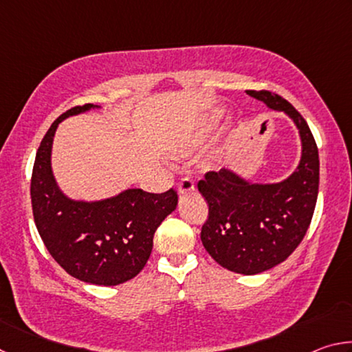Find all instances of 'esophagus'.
Listing matches in <instances>:
<instances>
[{"label":"esophagus","instance_id":"34e87169","mask_svg":"<svg viewBox=\"0 0 352 352\" xmlns=\"http://www.w3.org/2000/svg\"><path fill=\"white\" fill-rule=\"evenodd\" d=\"M194 190V182L189 177H183L180 183H178V194L186 195Z\"/></svg>","mask_w":352,"mask_h":352}]
</instances>
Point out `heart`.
<instances>
[{"label": "heart", "mask_w": 352, "mask_h": 352, "mask_svg": "<svg viewBox=\"0 0 352 352\" xmlns=\"http://www.w3.org/2000/svg\"><path fill=\"white\" fill-rule=\"evenodd\" d=\"M220 118V111L219 110H216L214 113H211V116H208V119H206V122H205V129H210V127H212L214 124L217 122V119Z\"/></svg>", "instance_id": "b5f03b06"}]
</instances>
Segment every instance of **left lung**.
<instances>
[{"label": "left lung", "instance_id": "left-lung-1", "mask_svg": "<svg viewBox=\"0 0 352 352\" xmlns=\"http://www.w3.org/2000/svg\"><path fill=\"white\" fill-rule=\"evenodd\" d=\"M247 94L295 122L301 138L300 164L279 183H252L220 169L206 172L197 186L210 206L200 233L206 252L226 270L256 275L281 264L305 237L317 204L320 160L311 129L294 105L267 90Z\"/></svg>", "mask_w": 352, "mask_h": 352}]
</instances>
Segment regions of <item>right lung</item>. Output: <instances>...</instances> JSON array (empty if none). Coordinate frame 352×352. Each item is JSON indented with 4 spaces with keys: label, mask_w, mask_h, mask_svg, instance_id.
Wrapping results in <instances>:
<instances>
[{
    "label": "right lung",
    "mask_w": 352,
    "mask_h": 352,
    "mask_svg": "<svg viewBox=\"0 0 352 352\" xmlns=\"http://www.w3.org/2000/svg\"><path fill=\"white\" fill-rule=\"evenodd\" d=\"M91 109L98 105L65 111L41 140L31 180L32 212L41 241L65 272L88 284L118 285L144 269L155 231L177 208L178 195L170 188L162 194L127 189L98 201L67 197L52 174V140L65 118Z\"/></svg>",
    "instance_id": "right-lung-1"
}]
</instances>
